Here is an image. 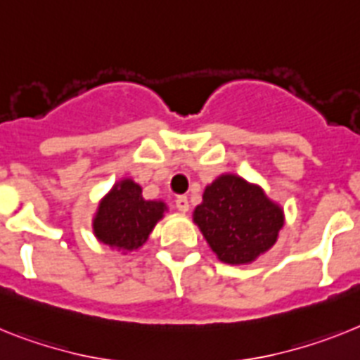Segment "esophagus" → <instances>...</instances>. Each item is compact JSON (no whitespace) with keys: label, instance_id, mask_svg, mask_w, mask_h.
I'll return each instance as SVG.
<instances>
[{"label":"esophagus","instance_id":"34e87169","mask_svg":"<svg viewBox=\"0 0 360 360\" xmlns=\"http://www.w3.org/2000/svg\"><path fill=\"white\" fill-rule=\"evenodd\" d=\"M176 208L181 212V214H186V212H188V208H190L188 199L184 198V195H179V198L176 199Z\"/></svg>","mask_w":360,"mask_h":360}]
</instances>
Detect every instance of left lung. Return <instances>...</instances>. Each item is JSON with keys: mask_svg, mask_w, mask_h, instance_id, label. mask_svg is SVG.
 <instances>
[{"mask_svg": "<svg viewBox=\"0 0 360 360\" xmlns=\"http://www.w3.org/2000/svg\"><path fill=\"white\" fill-rule=\"evenodd\" d=\"M193 223L217 259L226 264H250L277 243L284 210L262 186L237 174H221L202 192Z\"/></svg>", "mask_w": 360, "mask_h": 360, "instance_id": "left-lung-1", "label": "left lung"}]
</instances>
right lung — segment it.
<instances>
[{"label":"right lung","mask_w":360,"mask_h":360,"mask_svg":"<svg viewBox=\"0 0 360 360\" xmlns=\"http://www.w3.org/2000/svg\"><path fill=\"white\" fill-rule=\"evenodd\" d=\"M167 212V202L145 199L141 184L123 177L99 201L92 219L94 236L101 245L127 255L145 245Z\"/></svg>","instance_id":"1"}]
</instances>
